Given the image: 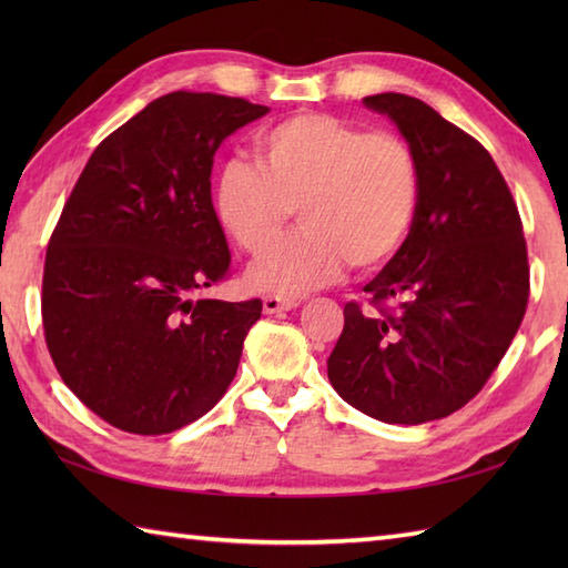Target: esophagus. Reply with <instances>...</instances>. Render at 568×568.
Wrapping results in <instances>:
<instances>
[{
    "mask_svg": "<svg viewBox=\"0 0 568 568\" xmlns=\"http://www.w3.org/2000/svg\"><path fill=\"white\" fill-rule=\"evenodd\" d=\"M300 303L297 297H281V295H268L263 297V312L265 315H275V312H285V310H295Z\"/></svg>",
    "mask_w": 568,
    "mask_h": 568,
    "instance_id": "34e87169",
    "label": "esophagus"
}]
</instances>
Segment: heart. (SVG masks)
Returning <instances> with one entry per match:
<instances>
[{
    "mask_svg": "<svg viewBox=\"0 0 568 568\" xmlns=\"http://www.w3.org/2000/svg\"><path fill=\"white\" fill-rule=\"evenodd\" d=\"M256 161L222 165L216 222L253 256L281 236L293 207L303 232L251 265L253 291L303 295L339 281L348 263L373 271L403 248L419 171L400 136L332 114H295L261 131Z\"/></svg>",
    "mask_w": 568,
    "mask_h": 568,
    "instance_id": "b5f03b06",
    "label": "heart"
}]
</instances>
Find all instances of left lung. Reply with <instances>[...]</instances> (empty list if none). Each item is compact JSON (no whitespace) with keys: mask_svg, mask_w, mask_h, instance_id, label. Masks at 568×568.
Listing matches in <instances>:
<instances>
[{"mask_svg":"<svg viewBox=\"0 0 568 568\" xmlns=\"http://www.w3.org/2000/svg\"><path fill=\"white\" fill-rule=\"evenodd\" d=\"M364 104L415 153L419 200L403 248L364 287L378 315L344 307L327 376L364 415L422 425L464 407L508 352L529 297L527 246L510 190L476 139L400 92Z\"/></svg>","mask_w":568,"mask_h":568,"instance_id":"1","label":"left lung"}]
</instances>
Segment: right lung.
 Listing matches in <instances>:
<instances>
[{"mask_svg": "<svg viewBox=\"0 0 568 568\" xmlns=\"http://www.w3.org/2000/svg\"><path fill=\"white\" fill-rule=\"evenodd\" d=\"M268 106L171 92L106 136L45 253L43 329L60 378L94 415L168 434L220 403L261 300L202 297L232 265L212 204L214 153Z\"/></svg>", "mask_w": 568, "mask_h": 568, "instance_id": "obj_1", "label": "right lung"}]
</instances>
